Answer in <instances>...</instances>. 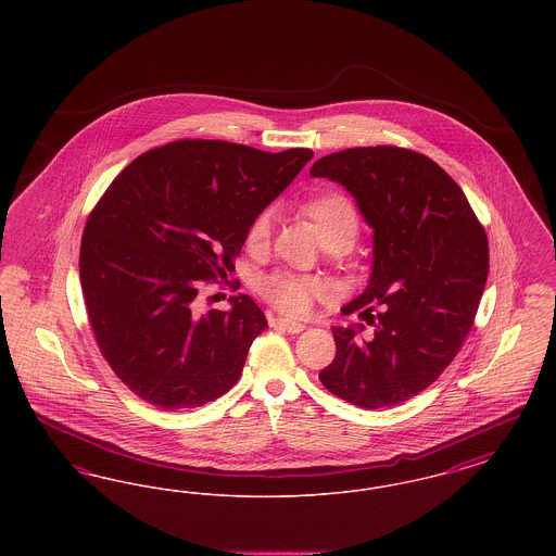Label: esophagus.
Listing matches in <instances>:
<instances>
[{
	"mask_svg": "<svg viewBox=\"0 0 556 556\" xmlns=\"http://www.w3.org/2000/svg\"><path fill=\"white\" fill-rule=\"evenodd\" d=\"M270 327H279V329H283V331H288V333H300V331H304V325H302V323L290 320V318H270Z\"/></svg>",
	"mask_w": 556,
	"mask_h": 556,
	"instance_id": "34e87169",
	"label": "esophagus"
}]
</instances>
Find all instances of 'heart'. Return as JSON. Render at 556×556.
I'll return each mask as SVG.
<instances>
[{
    "label": "heart",
    "mask_w": 556,
    "mask_h": 556,
    "mask_svg": "<svg viewBox=\"0 0 556 556\" xmlns=\"http://www.w3.org/2000/svg\"><path fill=\"white\" fill-rule=\"evenodd\" d=\"M302 212L311 218L318 239L329 250H350L361 236V211L354 204V200L342 191L318 193L302 204ZM270 212H258L254 216L245 233V243L250 250H261L265 245L270 236ZM323 291L325 288L318 279L298 273H275L261 283V293L266 302L279 313H286L291 317L306 315L313 300L323 295Z\"/></svg>",
    "instance_id": "b5f03b06"
}]
</instances>
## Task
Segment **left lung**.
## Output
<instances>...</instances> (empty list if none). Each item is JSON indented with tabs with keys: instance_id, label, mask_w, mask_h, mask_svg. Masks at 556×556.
<instances>
[{
	"instance_id": "1",
	"label": "left lung",
	"mask_w": 556,
	"mask_h": 556,
	"mask_svg": "<svg viewBox=\"0 0 556 556\" xmlns=\"http://www.w3.org/2000/svg\"><path fill=\"white\" fill-rule=\"evenodd\" d=\"M311 175L342 184L375 229L369 286L344 308H363L372 333L333 327L336 358L318 379L354 406H394L463 348L488 279V236L463 189L419 152L350 148L317 160Z\"/></svg>"
}]
</instances>
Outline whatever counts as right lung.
<instances>
[{"mask_svg": "<svg viewBox=\"0 0 556 556\" xmlns=\"http://www.w3.org/2000/svg\"><path fill=\"white\" fill-rule=\"evenodd\" d=\"M313 159L179 139L125 166L89 212L80 239L83 300L110 369L135 396L195 408L227 394L266 329L250 295L200 313V291L229 281L250 223ZM214 298V295H212Z\"/></svg>", "mask_w": 556, "mask_h": 556, "instance_id": "1", "label": "right lung"}]
</instances>
